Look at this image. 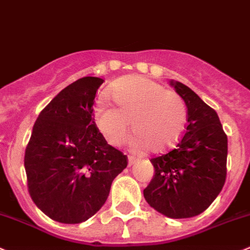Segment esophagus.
I'll use <instances>...</instances> for the list:
<instances>
[{
	"mask_svg": "<svg viewBox=\"0 0 250 250\" xmlns=\"http://www.w3.org/2000/svg\"><path fill=\"white\" fill-rule=\"evenodd\" d=\"M135 161H137V157L129 156L128 157V166H132V165H134Z\"/></svg>",
	"mask_w": 250,
	"mask_h": 250,
	"instance_id": "1",
	"label": "esophagus"
}]
</instances>
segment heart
I'll use <instances>...</instances> for the list:
<instances>
[{"label": "heart", "mask_w": 250, "mask_h": 250, "mask_svg": "<svg viewBox=\"0 0 250 250\" xmlns=\"http://www.w3.org/2000/svg\"><path fill=\"white\" fill-rule=\"evenodd\" d=\"M110 94L117 108L99 101L94 108L95 122L111 145H121L129 134L132 122L135 145L160 152L177 143L187 122V105L176 91L142 76L116 82Z\"/></svg>", "instance_id": "obj_1"}]
</instances>
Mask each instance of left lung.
<instances>
[{"mask_svg":"<svg viewBox=\"0 0 250 250\" xmlns=\"http://www.w3.org/2000/svg\"><path fill=\"white\" fill-rule=\"evenodd\" d=\"M188 108L176 147L152 157L155 176L144 189L147 204L171 219L202 214L221 192L227 174V135L216 111L192 89L171 82Z\"/></svg>","mask_w":250,"mask_h":250,"instance_id":"obj_1","label":"left lung"}]
</instances>
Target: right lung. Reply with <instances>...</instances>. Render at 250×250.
<instances>
[{"mask_svg":"<svg viewBox=\"0 0 250 250\" xmlns=\"http://www.w3.org/2000/svg\"><path fill=\"white\" fill-rule=\"evenodd\" d=\"M104 79L69 84L39 113L24 155L28 190L36 207L62 224H81L105 204L127 155L107 144L94 115Z\"/></svg>","mask_w":250,"mask_h":250,"instance_id":"right-lung-1","label":"right lung"}]
</instances>
